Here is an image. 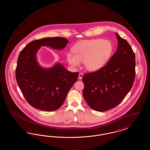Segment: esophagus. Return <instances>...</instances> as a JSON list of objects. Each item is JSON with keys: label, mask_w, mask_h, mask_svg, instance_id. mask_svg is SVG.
I'll return each instance as SVG.
<instances>
[{"label": "esophagus", "mask_w": 150, "mask_h": 150, "mask_svg": "<svg viewBox=\"0 0 150 150\" xmlns=\"http://www.w3.org/2000/svg\"><path fill=\"white\" fill-rule=\"evenodd\" d=\"M83 76V74L81 73V72L79 73V79H82Z\"/></svg>", "instance_id": "esophagus-1"}]
</instances>
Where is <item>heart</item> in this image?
<instances>
[{"instance_id":"heart-1","label":"heart","mask_w":150,"mask_h":150,"mask_svg":"<svg viewBox=\"0 0 150 150\" xmlns=\"http://www.w3.org/2000/svg\"><path fill=\"white\" fill-rule=\"evenodd\" d=\"M73 52H68L66 58L73 67L84 62L89 70H96L107 62L112 51V45L107 40L92 39L83 41L74 46Z\"/></svg>"}]
</instances>
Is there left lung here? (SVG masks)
Masks as SVG:
<instances>
[{"mask_svg":"<svg viewBox=\"0 0 150 150\" xmlns=\"http://www.w3.org/2000/svg\"><path fill=\"white\" fill-rule=\"evenodd\" d=\"M117 49L107 64L83 77L84 98L95 111L103 112L120 103L132 89L136 76L135 54L128 42L116 33Z\"/></svg>","mask_w":150,"mask_h":150,"instance_id":"left-lung-1","label":"left lung"}]
</instances>
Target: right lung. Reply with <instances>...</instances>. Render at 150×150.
<instances>
[{"label":"right lung","mask_w":150,"mask_h":150,"mask_svg":"<svg viewBox=\"0 0 150 150\" xmlns=\"http://www.w3.org/2000/svg\"><path fill=\"white\" fill-rule=\"evenodd\" d=\"M68 42L63 37L45 38L30 42L21 51L16 78L23 96L31 106L46 111L56 110L77 81L78 72L69 71L59 64L43 69L36 59V53L41 46L62 50Z\"/></svg>","instance_id":"right-lung-1"}]
</instances>
